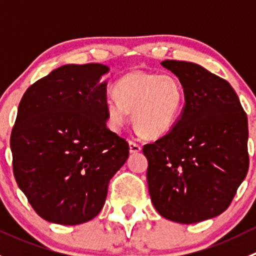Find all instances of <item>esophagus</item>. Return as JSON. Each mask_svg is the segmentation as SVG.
<instances>
[{
    "mask_svg": "<svg viewBox=\"0 0 256 256\" xmlns=\"http://www.w3.org/2000/svg\"><path fill=\"white\" fill-rule=\"evenodd\" d=\"M128 146H130L131 154H138V152L141 151V144L135 142V141H132V140L128 141Z\"/></svg>",
    "mask_w": 256,
    "mask_h": 256,
    "instance_id": "esophagus-1",
    "label": "esophagus"
}]
</instances>
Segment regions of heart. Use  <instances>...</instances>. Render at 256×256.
<instances>
[{
  "label": "heart",
  "mask_w": 256,
  "mask_h": 256,
  "mask_svg": "<svg viewBox=\"0 0 256 256\" xmlns=\"http://www.w3.org/2000/svg\"><path fill=\"white\" fill-rule=\"evenodd\" d=\"M114 96L106 100V115L112 130L118 131L132 112L134 125L147 138L166 135L182 109L184 92L171 74L134 70L116 82Z\"/></svg>",
  "instance_id": "b5f03b06"
}]
</instances>
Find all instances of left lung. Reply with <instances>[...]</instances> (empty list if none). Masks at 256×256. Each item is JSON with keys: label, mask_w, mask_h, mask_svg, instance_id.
Wrapping results in <instances>:
<instances>
[{"label": "left lung", "mask_w": 256, "mask_h": 256, "mask_svg": "<svg viewBox=\"0 0 256 256\" xmlns=\"http://www.w3.org/2000/svg\"><path fill=\"white\" fill-rule=\"evenodd\" d=\"M184 90L174 128L142 151L156 210L193 224L223 213L249 170L248 118L226 80L198 64L164 60Z\"/></svg>", "instance_id": "8db88e82"}]
</instances>
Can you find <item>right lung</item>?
Returning a JSON list of instances; mask_svg holds the SVG:
<instances>
[{
	"instance_id": "add662e5",
	"label": "right lung",
	"mask_w": 256,
	"mask_h": 256,
	"mask_svg": "<svg viewBox=\"0 0 256 256\" xmlns=\"http://www.w3.org/2000/svg\"><path fill=\"white\" fill-rule=\"evenodd\" d=\"M109 68L68 64L30 85L11 134L14 174L36 213L62 226L99 214L109 182L128 157L106 128Z\"/></svg>"
}]
</instances>
